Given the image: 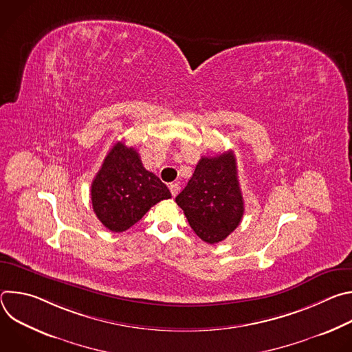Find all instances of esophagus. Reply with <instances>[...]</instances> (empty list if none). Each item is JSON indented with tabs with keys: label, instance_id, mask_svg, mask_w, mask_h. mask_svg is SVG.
Segmentation results:
<instances>
[{
	"label": "esophagus",
	"instance_id": "obj_1",
	"mask_svg": "<svg viewBox=\"0 0 352 352\" xmlns=\"http://www.w3.org/2000/svg\"><path fill=\"white\" fill-rule=\"evenodd\" d=\"M170 190H171V195L175 197L178 195V192H179V185L177 182L170 184Z\"/></svg>",
	"mask_w": 352,
	"mask_h": 352
}]
</instances>
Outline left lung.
Returning a JSON list of instances; mask_svg holds the SVG:
<instances>
[{
	"instance_id": "obj_1",
	"label": "left lung",
	"mask_w": 352,
	"mask_h": 352,
	"mask_svg": "<svg viewBox=\"0 0 352 352\" xmlns=\"http://www.w3.org/2000/svg\"><path fill=\"white\" fill-rule=\"evenodd\" d=\"M175 202L200 239L208 243L226 239L239 226L245 210L231 150L200 159Z\"/></svg>"
}]
</instances>
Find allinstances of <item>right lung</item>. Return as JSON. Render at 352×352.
<instances>
[{
    "label": "right lung",
    "mask_w": 352,
    "mask_h": 352,
    "mask_svg": "<svg viewBox=\"0 0 352 352\" xmlns=\"http://www.w3.org/2000/svg\"><path fill=\"white\" fill-rule=\"evenodd\" d=\"M90 197L102 224L113 232H122L160 200L170 199L171 192L143 167L133 147L117 142L91 182Z\"/></svg>",
    "instance_id": "right-lung-1"
}]
</instances>
